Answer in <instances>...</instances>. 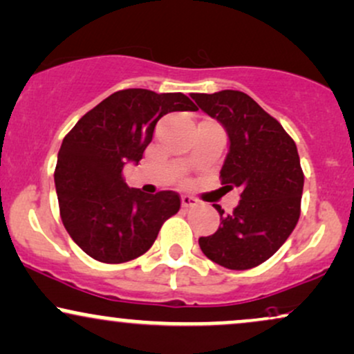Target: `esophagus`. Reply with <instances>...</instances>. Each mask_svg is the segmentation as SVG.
I'll return each instance as SVG.
<instances>
[{"label":"esophagus","mask_w":354,"mask_h":354,"mask_svg":"<svg viewBox=\"0 0 354 354\" xmlns=\"http://www.w3.org/2000/svg\"><path fill=\"white\" fill-rule=\"evenodd\" d=\"M199 201L196 198H191V196H186L183 194L181 196V206L183 207H193V206H198Z\"/></svg>","instance_id":"obj_1"}]
</instances>
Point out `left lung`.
<instances>
[{
	"mask_svg": "<svg viewBox=\"0 0 354 354\" xmlns=\"http://www.w3.org/2000/svg\"><path fill=\"white\" fill-rule=\"evenodd\" d=\"M191 97L227 131L229 153L221 168V183L227 189H241V201L231 214H224L216 204L221 225L212 236L199 237V247L225 269H252L270 259L299 223L304 171L297 145L244 92Z\"/></svg>",
	"mask_w": 354,
	"mask_h": 354,
	"instance_id": "obj_1",
	"label": "left lung"
}]
</instances>
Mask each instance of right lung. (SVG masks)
<instances>
[{
	"label": "right lung",
	"mask_w": 354,
	"mask_h": 354,
	"mask_svg": "<svg viewBox=\"0 0 354 354\" xmlns=\"http://www.w3.org/2000/svg\"><path fill=\"white\" fill-rule=\"evenodd\" d=\"M188 110L198 109L181 92L125 88L85 113L62 140L54 171L59 211L72 241L92 259L133 261L180 211L178 193L129 188L122 169L143 158L163 115Z\"/></svg>",
	"instance_id": "1"
}]
</instances>
